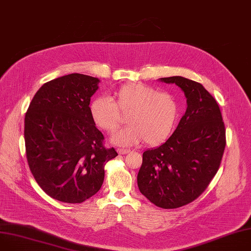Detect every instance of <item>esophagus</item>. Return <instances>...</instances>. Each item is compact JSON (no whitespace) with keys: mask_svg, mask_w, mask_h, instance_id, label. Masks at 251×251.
<instances>
[{"mask_svg":"<svg viewBox=\"0 0 251 251\" xmlns=\"http://www.w3.org/2000/svg\"><path fill=\"white\" fill-rule=\"evenodd\" d=\"M130 151L129 150H126V149H117V153L121 154V155H125V154H127L129 153Z\"/></svg>","mask_w":251,"mask_h":251,"instance_id":"1","label":"esophagus"}]
</instances>
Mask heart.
<instances>
[{
  "mask_svg": "<svg viewBox=\"0 0 251 251\" xmlns=\"http://www.w3.org/2000/svg\"><path fill=\"white\" fill-rule=\"evenodd\" d=\"M107 97H97L90 103L89 112L94 124L106 131H114L126 115L129 125L112 136L119 146H132L145 140L155 146L168 139L178 121L180 106L172 94L159 92L142 83L122 86Z\"/></svg>",
  "mask_w": 251,
  "mask_h": 251,
  "instance_id": "b5f03b06",
  "label": "heart"
}]
</instances>
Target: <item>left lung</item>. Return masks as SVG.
Here are the masks:
<instances>
[{"instance_id":"obj_1","label":"left lung","mask_w":251,"mask_h":251,"mask_svg":"<svg viewBox=\"0 0 251 251\" xmlns=\"http://www.w3.org/2000/svg\"><path fill=\"white\" fill-rule=\"evenodd\" d=\"M181 88L187 107L172 136L143 153L139 189L162 209L198 199L216 175L226 146V129L215 98L201 83L180 76L159 79Z\"/></svg>"}]
</instances>
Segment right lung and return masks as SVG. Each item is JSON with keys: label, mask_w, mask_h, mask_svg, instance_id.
Here are the masks:
<instances>
[{"label": "right lung", "mask_w": 251, "mask_h": 251, "mask_svg": "<svg viewBox=\"0 0 251 251\" xmlns=\"http://www.w3.org/2000/svg\"><path fill=\"white\" fill-rule=\"evenodd\" d=\"M97 78L70 74L43 84L25 114L24 139L29 168L50 198L80 203L104 180V166L117 156L103 146L102 132L89 112Z\"/></svg>", "instance_id": "add662e5"}]
</instances>
